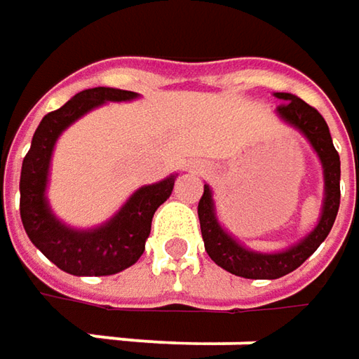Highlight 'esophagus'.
Masks as SVG:
<instances>
[{
  "label": "esophagus",
  "mask_w": 359,
  "mask_h": 359,
  "mask_svg": "<svg viewBox=\"0 0 359 359\" xmlns=\"http://www.w3.org/2000/svg\"><path fill=\"white\" fill-rule=\"evenodd\" d=\"M189 170H191V172H198V168H196V165H189Z\"/></svg>",
  "instance_id": "obj_1"
}]
</instances>
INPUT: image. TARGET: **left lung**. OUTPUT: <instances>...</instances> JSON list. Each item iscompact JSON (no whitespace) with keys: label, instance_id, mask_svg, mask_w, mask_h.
<instances>
[{"label":"left lung","instance_id":"obj_1","mask_svg":"<svg viewBox=\"0 0 359 359\" xmlns=\"http://www.w3.org/2000/svg\"><path fill=\"white\" fill-rule=\"evenodd\" d=\"M276 97L283 102L276 109L278 118L283 119L287 126L296 128L299 133H304V137L310 142L322 161L324 205H322V215H320L318 226L311 229L304 240H299L282 252L262 254V252L248 250L219 226L217 215H215L212 189L205 184L203 196L198 203L201 238L205 243V252L219 268H224L233 276L248 278V280H276L299 268L327 238L339 208V156L332 144V135H330V128L325 119L320 116L316 107L308 105L297 95L276 93Z\"/></svg>","mask_w":359,"mask_h":359}]
</instances>
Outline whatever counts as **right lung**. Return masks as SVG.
<instances>
[{"instance_id":"1","label":"right lung","mask_w":359,"mask_h":359,"mask_svg":"<svg viewBox=\"0 0 359 359\" xmlns=\"http://www.w3.org/2000/svg\"><path fill=\"white\" fill-rule=\"evenodd\" d=\"M135 91L91 88L76 93L37 126L23 158L20 177V214L27 238L55 266L72 276H111L133 266L145 250L151 217L172 196L175 175L140 187L118 214L100 228L74 229L51 214L46 187L53 145L63 130L105 102H130Z\"/></svg>"}]
</instances>
